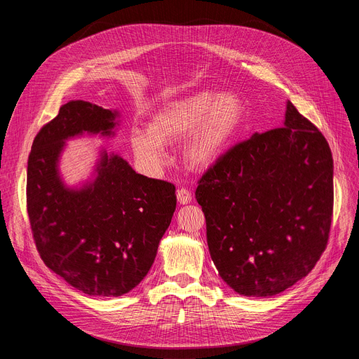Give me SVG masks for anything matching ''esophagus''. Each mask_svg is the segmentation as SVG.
<instances>
[{
	"mask_svg": "<svg viewBox=\"0 0 359 359\" xmlns=\"http://www.w3.org/2000/svg\"><path fill=\"white\" fill-rule=\"evenodd\" d=\"M177 201L179 203L182 205H186L192 201V194L186 189V187H180V189L177 191Z\"/></svg>",
	"mask_w": 359,
	"mask_h": 359,
	"instance_id": "esophagus-1",
	"label": "esophagus"
}]
</instances>
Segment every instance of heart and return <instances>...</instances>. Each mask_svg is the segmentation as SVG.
Here are the masks:
<instances>
[{"label":"heart","instance_id":"b5f03b06","mask_svg":"<svg viewBox=\"0 0 359 359\" xmlns=\"http://www.w3.org/2000/svg\"><path fill=\"white\" fill-rule=\"evenodd\" d=\"M246 121V104L233 93L199 91L163 106L148 122L134 129L130 145L147 165L164 158V145L183 142L184 164L203 172L212 167L236 142Z\"/></svg>","mask_w":359,"mask_h":359}]
</instances>
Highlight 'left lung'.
<instances>
[{"label":"left lung","mask_w":359,"mask_h":359,"mask_svg":"<svg viewBox=\"0 0 359 359\" xmlns=\"http://www.w3.org/2000/svg\"><path fill=\"white\" fill-rule=\"evenodd\" d=\"M206 241L236 292L271 297L314 268L333 217V158L288 102L284 126L236 144L198 180Z\"/></svg>","instance_id":"1"}]
</instances>
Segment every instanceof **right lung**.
I'll return each instance as SVG.
<instances>
[{"label": "right lung", "instance_id": "obj_1", "mask_svg": "<svg viewBox=\"0 0 359 359\" xmlns=\"http://www.w3.org/2000/svg\"><path fill=\"white\" fill-rule=\"evenodd\" d=\"M116 111L84 100L62 104L34 137L26 202L36 249L45 265L87 295L134 290L154 263L176 210L173 183L135 173L119 156L103 154L97 177L80 191L64 186L58 158L65 140L110 135Z\"/></svg>", "mask_w": 359, "mask_h": 359}]
</instances>
